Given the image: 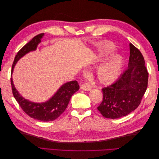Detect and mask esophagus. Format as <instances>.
<instances>
[{"label":"esophagus","instance_id":"34e87169","mask_svg":"<svg viewBox=\"0 0 159 159\" xmlns=\"http://www.w3.org/2000/svg\"><path fill=\"white\" fill-rule=\"evenodd\" d=\"M81 89H83L84 91H90L91 89V86L89 83H84L81 85Z\"/></svg>","mask_w":159,"mask_h":159}]
</instances>
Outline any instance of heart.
Returning <instances> with one entry per match:
<instances>
[{
	"mask_svg": "<svg viewBox=\"0 0 159 159\" xmlns=\"http://www.w3.org/2000/svg\"><path fill=\"white\" fill-rule=\"evenodd\" d=\"M115 52V46L112 43H106L100 50V56L105 58L112 55ZM123 68V58L121 56L115 55L102 65L98 70L97 76L103 84H110L116 80L121 74Z\"/></svg>",
	"mask_w": 159,
	"mask_h": 159,
	"instance_id": "1",
	"label": "heart"
}]
</instances>
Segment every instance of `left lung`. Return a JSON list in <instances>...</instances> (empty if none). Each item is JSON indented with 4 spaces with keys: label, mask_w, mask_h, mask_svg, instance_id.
<instances>
[{
    "label": "left lung",
    "mask_w": 159,
    "mask_h": 159,
    "mask_svg": "<svg viewBox=\"0 0 159 159\" xmlns=\"http://www.w3.org/2000/svg\"><path fill=\"white\" fill-rule=\"evenodd\" d=\"M128 68L115 83L102 89L103 101L98 107L103 116L117 119L136 109L147 88L148 74L145 60L131 43Z\"/></svg>",
    "instance_id": "left-lung-1"
}]
</instances>
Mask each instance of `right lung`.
Here are the masks:
<instances>
[{
  "label": "right lung",
  "instance_id": "right-lung-1",
  "mask_svg": "<svg viewBox=\"0 0 159 159\" xmlns=\"http://www.w3.org/2000/svg\"><path fill=\"white\" fill-rule=\"evenodd\" d=\"M44 34H40L27 44L23 46L14 57V60L11 70V85L12 93L16 102L20 105V107L28 116L39 120L41 121H54L66 110L70 102V100L77 91L80 89V85L77 81H71L64 84L57 90L56 92L52 95L48 100L45 102L36 103L25 99L19 93L15 86L14 85L12 75L14 66L18 61L30 52L35 51L38 45L41 42L42 38Z\"/></svg>",
  "mask_w": 159,
  "mask_h": 159
}]
</instances>
